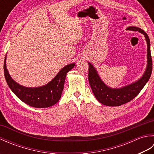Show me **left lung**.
Returning <instances> with one entry per match:
<instances>
[{
  "label": "left lung",
  "mask_w": 154,
  "mask_h": 154,
  "mask_svg": "<svg viewBox=\"0 0 154 154\" xmlns=\"http://www.w3.org/2000/svg\"><path fill=\"white\" fill-rule=\"evenodd\" d=\"M126 30L138 31L142 34L147 42V67L142 76L135 82L127 85L120 88H111L104 83L101 79L96 68L92 63L89 64V84L94 97L99 102L104 105L118 106L130 102L135 98L145 86L149 79L152 71V60L150 52V41L148 34L141 28L129 26Z\"/></svg>",
  "instance_id": "left-lung-1"
}]
</instances>
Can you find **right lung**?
I'll return each mask as SVG.
<instances>
[{
    "mask_svg": "<svg viewBox=\"0 0 154 154\" xmlns=\"http://www.w3.org/2000/svg\"><path fill=\"white\" fill-rule=\"evenodd\" d=\"M6 56L4 63V73L9 88L19 99L28 105L35 108L50 107L60 100L66 75L75 65L73 63L63 67L54 79L45 85L38 87H26L13 80L6 68Z\"/></svg>",
    "mask_w": 154,
    "mask_h": 154,
    "instance_id": "obj_1",
    "label": "right lung"
}]
</instances>
